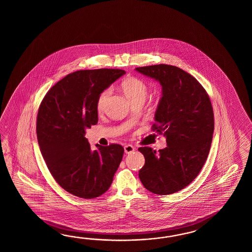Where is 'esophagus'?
Masks as SVG:
<instances>
[{
    "label": "esophagus",
    "instance_id": "obj_1",
    "mask_svg": "<svg viewBox=\"0 0 252 252\" xmlns=\"http://www.w3.org/2000/svg\"><path fill=\"white\" fill-rule=\"evenodd\" d=\"M134 150H135V148H134L132 145L127 144L124 146V152H125L126 154H129V153L133 152Z\"/></svg>",
    "mask_w": 252,
    "mask_h": 252
}]
</instances>
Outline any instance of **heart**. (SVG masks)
Segmentation results:
<instances>
[{
    "label": "heart",
    "instance_id": "obj_1",
    "mask_svg": "<svg viewBox=\"0 0 252 252\" xmlns=\"http://www.w3.org/2000/svg\"><path fill=\"white\" fill-rule=\"evenodd\" d=\"M121 87L123 89L125 95L128 97V100L133 103L139 101H143L147 99L149 95V86L144 81L138 77H128L122 83ZM111 88L104 89L99 94L96 101V110L98 113H102L104 110L108 98L111 94Z\"/></svg>",
    "mask_w": 252,
    "mask_h": 252
}]
</instances>
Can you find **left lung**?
I'll return each instance as SVG.
<instances>
[{
  "mask_svg": "<svg viewBox=\"0 0 252 252\" xmlns=\"http://www.w3.org/2000/svg\"><path fill=\"white\" fill-rule=\"evenodd\" d=\"M136 70L162 86L152 130L163 134L167 144L158 151L139 148L145 158L139 179L151 193H176L193 182L209 154L214 129L210 97L193 75L175 65L154 64Z\"/></svg>",
  "mask_w": 252,
  "mask_h": 252,
  "instance_id": "obj_1",
  "label": "left lung"
}]
</instances>
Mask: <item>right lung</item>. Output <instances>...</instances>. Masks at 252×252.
I'll list each match as a JSON object with an SVG mask.
<instances>
[{"mask_svg":"<svg viewBox=\"0 0 252 252\" xmlns=\"http://www.w3.org/2000/svg\"><path fill=\"white\" fill-rule=\"evenodd\" d=\"M124 74L108 68L75 71L52 86L38 108L43 158L59 186L75 196L92 199L105 193L123 159V146L97 145L92 150L85 135L98 123L99 94Z\"/></svg>","mask_w":252,"mask_h":252,"instance_id":"obj_1","label":"right lung"}]
</instances>
